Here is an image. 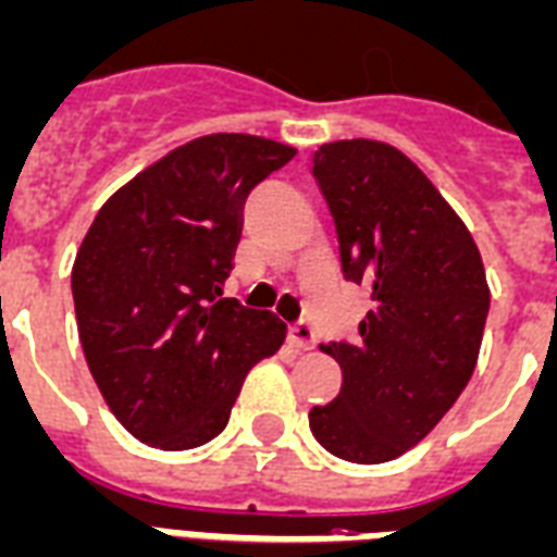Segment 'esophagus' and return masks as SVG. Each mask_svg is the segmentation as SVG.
<instances>
[{
	"label": "esophagus",
	"instance_id": "esophagus-1",
	"mask_svg": "<svg viewBox=\"0 0 557 557\" xmlns=\"http://www.w3.org/2000/svg\"><path fill=\"white\" fill-rule=\"evenodd\" d=\"M287 337H290V343H294L296 349H311L313 346V329L305 323V320L290 325V329H287Z\"/></svg>",
	"mask_w": 557,
	"mask_h": 557
}]
</instances>
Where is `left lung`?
I'll return each mask as SVG.
<instances>
[{
  "instance_id": "1",
  "label": "left lung",
  "mask_w": 557,
  "mask_h": 557,
  "mask_svg": "<svg viewBox=\"0 0 557 557\" xmlns=\"http://www.w3.org/2000/svg\"><path fill=\"white\" fill-rule=\"evenodd\" d=\"M311 173L334 216L343 278L373 299L352 343L323 346L343 384L311 408V432L343 461H393L432 432L475 370L491 308L482 255L396 146L323 144Z\"/></svg>"
}]
</instances>
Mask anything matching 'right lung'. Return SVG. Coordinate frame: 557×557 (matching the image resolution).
I'll return each instance as SVG.
<instances>
[{"instance_id": "obj_1", "label": "right lung", "mask_w": 557, "mask_h": 557, "mask_svg": "<svg viewBox=\"0 0 557 557\" xmlns=\"http://www.w3.org/2000/svg\"><path fill=\"white\" fill-rule=\"evenodd\" d=\"M294 146L205 135L146 166L99 208L73 263L87 367L125 432L194 449L223 432L246 373L287 325L223 299L244 205Z\"/></svg>"}]
</instances>
